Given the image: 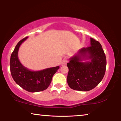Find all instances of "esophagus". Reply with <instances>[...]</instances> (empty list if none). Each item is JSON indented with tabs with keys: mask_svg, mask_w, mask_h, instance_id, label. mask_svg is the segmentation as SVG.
Returning a JSON list of instances; mask_svg holds the SVG:
<instances>
[{
	"mask_svg": "<svg viewBox=\"0 0 121 121\" xmlns=\"http://www.w3.org/2000/svg\"><path fill=\"white\" fill-rule=\"evenodd\" d=\"M68 61H67V60H66V59H63V60L61 61V64L62 65H65L67 64V63Z\"/></svg>",
	"mask_w": 121,
	"mask_h": 121,
	"instance_id": "obj_1",
	"label": "esophagus"
}]
</instances>
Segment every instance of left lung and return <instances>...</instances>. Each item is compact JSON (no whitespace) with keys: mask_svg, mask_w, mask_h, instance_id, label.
<instances>
[{"mask_svg":"<svg viewBox=\"0 0 121 121\" xmlns=\"http://www.w3.org/2000/svg\"><path fill=\"white\" fill-rule=\"evenodd\" d=\"M91 46L78 51L67 63V83L74 90L88 91L99 84L105 75L106 58L100 43L90 38ZM88 60L87 61L83 60Z\"/></svg>","mask_w":121,"mask_h":121,"instance_id":"8db88e82","label":"left lung"}]
</instances>
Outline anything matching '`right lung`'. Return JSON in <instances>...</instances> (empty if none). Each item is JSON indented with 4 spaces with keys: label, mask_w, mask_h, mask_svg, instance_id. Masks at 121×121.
I'll return each instance as SVG.
<instances>
[{
    "label": "right lung",
    "mask_w": 121,
    "mask_h": 121,
    "mask_svg": "<svg viewBox=\"0 0 121 121\" xmlns=\"http://www.w3.org/2000/svg\"><path fill=\"white\" fill-rule=\"evenodd\" d=\"M28 37L16 45L10 59V70L14 81L20 86L30 92H37L46 90L52 81L53 76L60 68L56 66L39 71H32L24 67L18 58L20 46Z\"/></svg>",
    "instance_id": "obj_1"
}]
</instances>
